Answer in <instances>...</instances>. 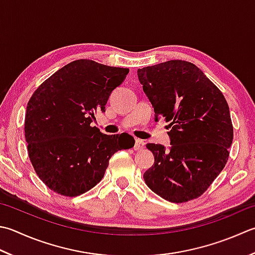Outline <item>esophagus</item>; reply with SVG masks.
Wrapping results in <instances>:
<instances>
[{
    "label": "esophagus",
    "mask_w": 255,
    "mask_h": 255,
    "mask_svg": "<svg viewBox=\"0 0 255 255\" xmlns=\"http://www.w3.org/2000/svg\"><path fill=\"white\" fill-rule=\"evenodd\" d=\"M146 147V143H144L141 139H136V142H134V147L133 149L136 151H141Z\"/></svg>",
    "instance_id": "obj_1"
}]
</instances>
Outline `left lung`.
<instances>
[{"mask_svg":"<svg viewBox=\"0 0 255 255\" xmlns=\"http://www.w3.org/2000/svg\"><path fill=\"white\" fill-rule=\"evenodd\" d=\"M137 74L154 119L170 123V147L147 144L154 162L143 173L144 182L170 202L200 197L229 158L233 127L226 98L200 68L186 61L147 66Z\"/></svg>","mask_w":255,"mask_h":255,"instance_id":"1","label":"left lung"}]
</instances>
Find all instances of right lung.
I'll use <instances>...</instances> for the list:
<instances>
[{"label": "right lung", "instance_id": "right-lung-1", "mask_svg": "<svg viewBox=\"0 0 255 255\" xmlns=\"http://www.w3.org/2000/svg\"><path fill=\"white\" fill-rule=\"evenodd\" d=\"M128 68L78 59L58 69L32 95L25 116L28 157L39 179L67 197L83 194L102 180L109 159L132 148L128 133L105 134L92 126Z\"/></svg>", "mask_w": 255, "mask_h": 255}]
</instances>
